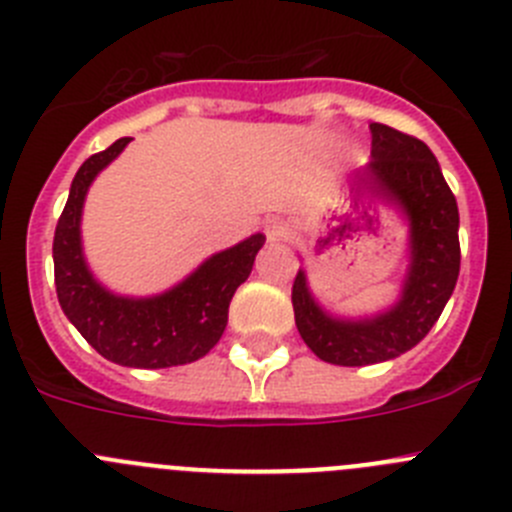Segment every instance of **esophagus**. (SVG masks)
<instances>
[{
  "label": "esophagus",
  "mask_w": 512,
  "mask_h": 512,
  "mask_svg": "<svg viewBox=\"0 0 512 512\" xmlns=\"http://www.w3.org/2000/svg\"><path fill=\"white\" fill-rule=\"evenodd\" d=\"M262 229H265V237L270 242H280L285 234H288V224H285L280 217H267L265 224H262Z\"/></svg>",
  "instance_id": "34e87169"
}]
</instances>
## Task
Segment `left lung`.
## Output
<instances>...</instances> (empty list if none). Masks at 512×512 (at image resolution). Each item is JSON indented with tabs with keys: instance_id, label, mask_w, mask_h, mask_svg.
I'll return each mask as SVG.
<instances>
[{
	"instance_id": "8db88e82",
	"label": "left lung",
	"mask_w": 512,
	"mask_h": 512,
	"mask_svg": "<svg viewBox=\"0 0 512 512\" xmlns=\"http://www.w3.org/2000/svg\"><path fill=\"white\" fill-rule=\"evenodd\" d=\"M371 161L353 189L396 204L409 222V270L399 300L371 318L323 310L305 270L293 283L295 326L315 356L336 366H369L417 346L437 323L460 275V212L437 159L419 138L371 123Z\"/></svg>"
}]
</instances>
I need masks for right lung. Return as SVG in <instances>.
<instances>
[{"instance_id":"add662e5","label":"right lung","mask_w":512,"mask_h":512,"mask_svg":"<svg viewBox=\"0 0 512 512\" xmlns=\"http://www.w3.org/2000/svg\"><path fill=\"white\" fill-rule=\"evenodd\" d=\"M131 138H118L93 154L75 174L70 197L55 227L52 260L62 313L80 336L113 364L131 369H169L207 356L227 328L234 290L250 278L265 234L204 260L189 278L151 298L116 295L93 278L80 242L85 194L95 176L111 164Z\"/></svg>"}]
</instances>
